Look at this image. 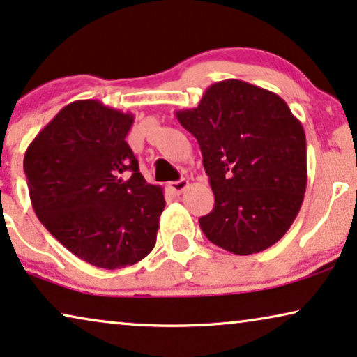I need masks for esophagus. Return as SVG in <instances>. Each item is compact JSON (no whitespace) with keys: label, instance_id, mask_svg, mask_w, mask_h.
<instances>
[{"label":"esophagus","instance_id":"1","mask_svg":"<svg viewBox=\"0 0 357 357\" xmlns=\"http://www.w3.org/2000/svg\"><path fill=\"white\" fill-rule=\"evenodd\" d=\"M188 186H189V183L186 181V179H179V181H173V183L168 184V188L174 194H181Z\"/></svg>","mask_w":357,"mask_h":357}]
</instances>
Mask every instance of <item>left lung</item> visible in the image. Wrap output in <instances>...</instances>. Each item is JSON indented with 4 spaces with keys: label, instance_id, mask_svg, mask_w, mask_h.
I'll return each mask as SVG.
<instances>
[{
    "label": "left lung",
    "instance_id": "obj_1",
    "mask_svg": "<svg viewBox=\"0 0 357 357\" xmlns=\"http://www.w3.org/2000/svg\"><path fill=\"white\" fill-rule=\"evenodd\" d=\"M176 117L197 139L215 196L199 218L204 235L234 255L278 243L307 188L305 132L278 94L241 79L213 83Z\"/></svg>",
    "mask_w": 357,
    "mask_h": 357
}]
</instances>
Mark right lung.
<instances>
[{
    "instance_id": "add662e5",
    "label": "right lung",
    "mask_w": 357,
    "mask_h": 357,
    "mask_svg": "<svg viewBox=\"0 0 357 357\" xmlns=\"http://www.w3.org/2000/svg\"><path fill=\"white\" fill-rule=\"evenodd\" d=\"M134 116L82 99L65 106L24 155L32 207L66 250L121 269L153 250L163 189L149 184L126 142Z\"/></svg>"
}]
</instances>
